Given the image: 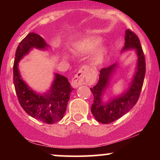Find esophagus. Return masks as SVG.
<instances>
[{
    "label": "esophagus",
    "instance_id": "obj_1",
    "mask_svg": "<svg viewBox=\"0 0 160 160\" xmlns=\"http://www.w3.org/2000/svg\"><path fill=\"white\" fill-rule=\"evenodd\" d=\"M89 71V68L86 66H82V67L79 70L74 78L72 79V81H71V86L73 87L77 88L79 86H81L82 84H85L87 82V78H86V73Z\"/></svg>",
    "mask_w": 160,
    "mask_h": 160
}]
</instances>
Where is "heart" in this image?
I'll list each match as a JSON object with an SVG mask.
<instances>
[{
    "label": "heart",
    "instance_id": "b5f03b06",
    "mask_svg": "<svg viewBox=\"0 0 160 160\" xmlns=\"http://www.w3.org/2000/svg\"><path fill=\"white\" fill-rule=\"evenodd\" d=\"M102 42V39L99 37L89 36L75 42L74 49L77 52L80 53H88L91 52L95 47H98ZM108 49L105 47H101L92 55L91 62L93 65H98L102 63L107 55Z\"/></svg>",
    "mask_w": 160,
    "mask_h": 160
}]
</instances>
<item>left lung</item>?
<instances>
[{
	"mask_svg": "<svg viewBox=\"0 0 160 160\" xmlns=\"http://www.w3.org/2000/svg\"><path fill=\"white\" fill-rule=\"evenodd\" d=\"M129 49H135L138 59L135 73L126 90L110 100H104V93L110 85L113 73L118 67L117 63L101 70L98 83L93 88H90L94 96L91 112L95 120L101 123L108 124L118 120L128 113L138 100L146 71L145 58L138 38L135 33L127 29L126 30L125 44L121 52Z\"/></svg>",
	"mask_w": 160,
	"mask_h": 160,
	"instance_id": "1",
	"label": "left lung"
}]
</instances>
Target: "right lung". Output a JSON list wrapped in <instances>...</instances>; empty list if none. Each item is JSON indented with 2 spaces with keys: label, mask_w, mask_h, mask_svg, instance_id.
I'll use <instances>...</instances> for the list:
<instances>
[{
  "label": "right lung",
  "mask_w": 160,
  "mask_h": 160,
  "mask_svg": "<svg viewBox=\"0 0 160 160\" xmlns=\"http://www.w3.org/2000/svg\"><path fill=\"white\" fill-rule=\"evenodd\" d=\"M49 45L35 33H29L19 43L13 65V83L20 105L31 117L47 124L61 120L65 114L70 94L74 90L67 78L54 74V80L47 92L38 93L23 80L19 70L20 60L33 49L47 50Z\"/></svg>",
  "instance_id": "obj_1"
}]
</instances>
